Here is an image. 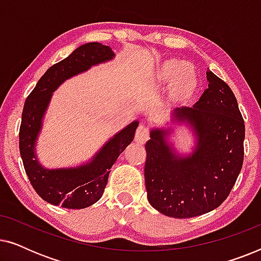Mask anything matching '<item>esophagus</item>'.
<instances>
[{
    "mask_svg": "<svg viewBox=\"0 0 261 261\" xmlns=\"http://www.w3.org/2000/svg\"><path fill=\"white\" fill-rule=\"evenodd\" d=\"M135 140L139 144H145L148 140V129L147 127H145L144 124H140L138 127L137 132H135Z\"/></svg>",
    "mask_w": 261,
    "mask_h": 261,
    "instance_id": "esophagus-1",
    "label": "esophagus"
}]
</instances>
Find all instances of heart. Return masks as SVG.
Wrapping results in <instances>:
<instances>
[{"label":"heart","instance_id":"b5f03b06","mask_svg":"<svg viewBox=\"0 0 261 261\" xmlns=\"http://www.w3.org/2000/svg\"><path fill=\"white\" fill-rule=\"evenodd\" d=\"M160 78L171 81L176 78V89L181 95H188L196 85V72L194 67L179 60H170L163 64L160 69Z\"/></svg>","mask_w":261,"mask_h":261}]
</instances>
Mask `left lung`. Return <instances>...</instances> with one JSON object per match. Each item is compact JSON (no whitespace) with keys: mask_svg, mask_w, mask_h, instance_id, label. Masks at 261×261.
Masks as SVG:
<instances>
[{"mask_svg":"<svg viewBox=\"0 0 261 261\" xmlns=\"http://www.w3.org/2000/svg\"><path fill=\"white\" fill-rule=\"evenodd\" d=\"M209 84L192 107L176 110L197 137L195 152L177 156L164 132L154 129L145 147V185L153 208L164 215L189 219L212 212L229 196L244 163L245 122L226 82L212 71Z\"/></svg>","mask_w":261,"mask_h":261,"instance_id":"left-lung-1","label":"left lung"}]
</instances>
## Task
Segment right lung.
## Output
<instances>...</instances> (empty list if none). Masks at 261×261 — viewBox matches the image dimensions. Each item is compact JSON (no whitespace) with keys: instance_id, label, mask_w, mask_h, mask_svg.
<instances>
[{"instance_id":"obj_1","label":"right lung","mask_w":261,"mask_h":261,"mask_svg":"<svg viewBox=\"0 0 261 261\" xmlns=\"http://www.w3.org/2000/svg\"><path fill=\"white\" fill-rule=\"evenodd\" d=\"M114 57L109 46L89 42L74 49L67 58L46 71L24 102L21 119L20 154L32 187L44 201L67 209H83L101 198L108 183L110 169L133 141L139 122L134 121L103 146L94 160L76 169L47 170L39 165L34 153L35 140L41 129L42 116L52 92L67 78L83 72L91 65Z\"/></svg>"}]
</instances>
